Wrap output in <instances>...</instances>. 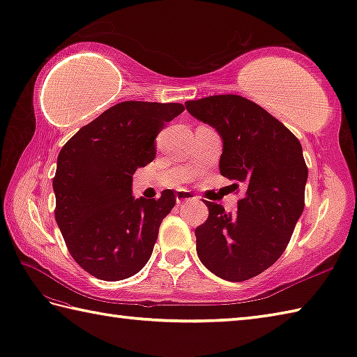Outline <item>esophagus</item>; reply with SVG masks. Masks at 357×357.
I'll return each instance as SVG.
<instances>
[{"mask_svg":"<svg viewBox=\"0 0 357 357\" xmlns=\"http://www.w3.org/2000/svg\"><path fill=\"white\" fill-rule=\"evenodd\" d=\"M176 199H177V203H178V205H183V203L192 202V200H195L197 197H195V195H194L192 192L183 191V189H181V191H177V192H176Z\"/></svg>","mask_w":357,"mask_h":357,"instance_id":"esophagus-1","label":"esophagus"}]
</instances>
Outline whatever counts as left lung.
I'll list each match as a JSON object with an SVG mask.
<instances>
[{
  "mask_svg": "<svg viewBox=\"0 0 357 357\" xmlns=\"http://www.w3.org/2000/svg\"><path fill=\"white\" fill-rule=\"evenodd\" d=\"M223 142L220 174L243 185L234 214L206 202V222L195 228L197 254L211 273L243 282L268 270L285 251L305 208L308 168L291 130L254 101L225 93L185 103Z\"/></svg>",
  "mask_w": 357,
  "mask_h": 357,
  "instance_id": "1",
  "label": "left lung"
}]
</instances>
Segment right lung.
<instances>
[{"mask_svg": "<svg viewBox=\"0 0 357 357\" xmlns=\"http://www.w3.org/2000/svg\"><path fill=\"white\" fill-rule=\"evenodd\" d=\"M185 111L180 103L123 101L61 148L54 177L55 220L70 256L101 280H123L149 260L160 223L176 205L134 199L132 176L155 157V137Z\"/></svg>", "mask_w": 357, "mask_h": 357, "instance_id": "1", "label": "right lung"}]
</instances>
